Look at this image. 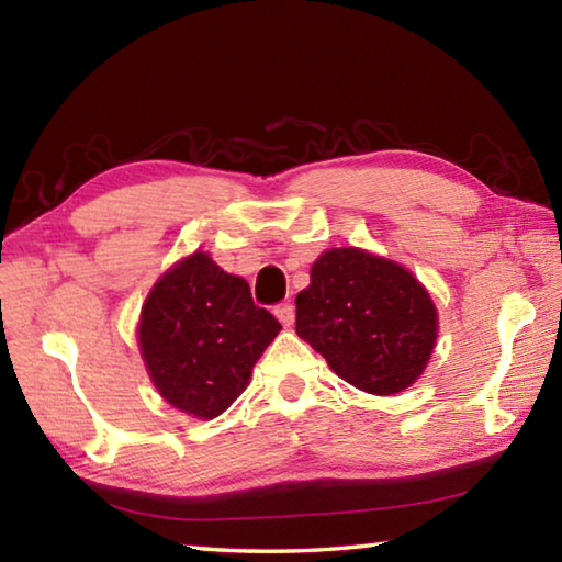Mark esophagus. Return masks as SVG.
<instances>
[{"label": "esophagus", "mask_w": 562, "mask_h": 562, "mask_svg": "<svg viewBox=\"0 0 562 562\" xmlns=\"http://www.w3.org/2000/svg\"><path fill=\"white\" fill-rule=\"evenodd\" d=\"M274 317L282 322V327H292V322H294V304L292 302H280L278 307H274Z\"/></svg>", "instance_id": "obj_1"}]
</instances>
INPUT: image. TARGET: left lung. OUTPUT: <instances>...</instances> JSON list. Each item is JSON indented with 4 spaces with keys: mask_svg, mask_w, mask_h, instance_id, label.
Wrapping results in <instances>:
<instances>
[{
    "mask_svg": "<svg viewBox=\"0 0 562 562\" xmlns=\"http://www.w3.org/2000/svg\"><path fill=\"white\" fill-rule=\"evenodd\" d=\"M297 294L294 329L345 382L389 396L422 376L436 341V307L402 265L357 247L327 250Z\"/></svg>",
    "mask_w": 562,
    "mask_h": 562,
    "instance_id": "1",
    "label": "left lung"
}]
</instances>
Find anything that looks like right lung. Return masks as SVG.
I'll return each instance as SVG.
<instances>
[{"mask_svg": "<svg viewBox=\"0 0 562 562\" xmlns=\"http://www.w3.org/2000/svg\"><path fill=\"white\" fill-rule=\"evenodd\" d=\"M278 331L280 322L252 302L243 278L193 252L150 290L138 341L160 396L180 412L215 418L243 394Z\"/></svg>", "mask_w": 562, "mask_h": 562, "instance_id": "right-lung-1", "label": "right lung"}]
</instances>
